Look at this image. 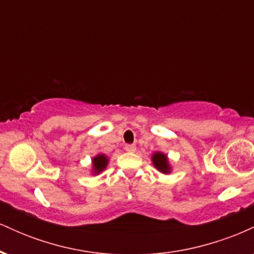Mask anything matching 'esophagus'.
I'll list each match as a JSON object with an SVG mask.
<instances>
[{"mask_svg": "<svg viewBox=\"0 0 254 254\" xmlns=\"http://www.w3.org/2000/svg\"><path fill=\"white\" fill-rule=\"evenodd\" d=\"M124 149L127 151H129V153H133V151L136 150V145L135 144H125Z\"/></svg>", "mask_w": 254, "mask_h": 254, "instance_id": "34e87169", "label": "esophagus"}]
</instances>
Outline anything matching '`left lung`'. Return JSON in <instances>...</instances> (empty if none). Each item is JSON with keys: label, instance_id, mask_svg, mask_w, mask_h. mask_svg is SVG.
Here are the masks:
<instances>
[{"label": "left lung", "instance_id": "1", "mask_svg": "<svg viewBox=\"0 0 254 254\" xmlns=\"http://www.w3.org/2000/svg\"><path fill=\"white\" fill-rule=\"evenodd\" d=\"M151 160H153L154 166H155L160 172H162V173H170L171 167L170 164H168L167 155H165V154L162 153H155L153 154Z\"/></svg>", "mask_w": 254, "mask_h": 254}]
</instances>
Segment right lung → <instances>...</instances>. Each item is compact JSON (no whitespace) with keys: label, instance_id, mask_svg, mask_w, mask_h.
<instances>
[{"label":"right lung","instance_id":"add662e5","mask_svg":"<svg viewBox=\"0 0 254 254\" xmlns=\"http://www.w3.org/2000/svg\"><path fill=\"white\" fill-rule=\"evenodd\" d=\"M107 162H109V159L104 154L93 157V170H94V173L99 174L101 171H104L106 168Z\"/></svg>","mask_w":254,"mask_h":254}]
</instances>
